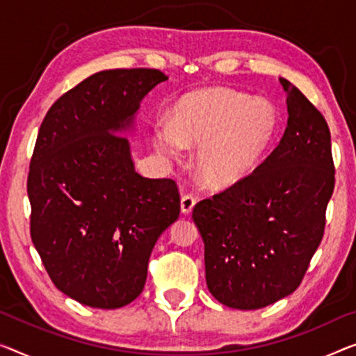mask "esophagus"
I'll use <instances>...</instances> for the list:
<instances>
[{
	"label": "esophagus",
	"mask_w": 356,
	"mask_h": 356,
	"mask_svg": "<svg viewBox=\"0 0 356 356\" xmlns=\"http://www.w3.org/2000/svg\"><path fill=\"white\" fill-rule=\"evenodd\" d=\"M196 203V198L192 195H184L182 198H180V211H182V214H190L193 209V206Z\"/></svg>",
	"instance_id": "34e87169"
}]
</instances>
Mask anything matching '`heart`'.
I'll return each mask as SVG.
<instances>
[{"instance_id":"1","label":"heart","mask_w":356,"mask_h":356,"mask_svg":"<svg viewBox=\"0 0 356 356\" xmlns=\"http://www.w3.org/2000/svg\"><path fill=\"white\" fill-rule=\"evenodd\" d=\"M277 131V111L267 100L227 88H206L184 95L174 105L171 126L153 132L155 147L177 156L196 147L195 168L214 188L240 182L256 168Z\"/></svg>"}]
</instances>
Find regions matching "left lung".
<instances>
[{"mask_svg": "<svg viewBox=\"0 0 356 356\" xmlns=\"http://www.w3.org/2000/svg\"><path fill=\"white\" fill-rule=\"evenodd\" d=\"M280 83L289 116L277 148L193 208L209 293L238 310L262 309L297 289L323 240L334 190L325 116L288 79Z\"/></svg>", "mask_w": 356, "mask_h": 356, "instance_id": "8db88e82", "label": "left lung"}]
</instances>
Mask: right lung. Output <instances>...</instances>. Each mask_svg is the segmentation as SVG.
I'll return each instance as SVG.
<instances>
[{
    "label": "right lung",
    "instance_id": "add662e5",
    "mask_svg": "<svg viewBox=\"0 0 356 356\" xmlns=\"http://www.w3.org/2000/svg\"><path fill=\"white\" fill-rule=\"evenodd\" d=\"M166 79L155 68L94 73L41 123L26 180L31 241L56 288L83 305L131 304L153 246L179 217L176 182L136 172L123 136Z\"/></svg>",
    "mask_w": 356,
    "mask_h": 356
}]
</instances>
